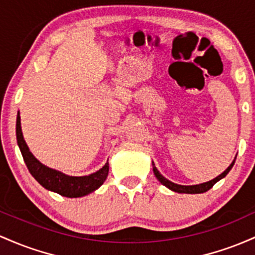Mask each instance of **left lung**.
<instances>
[{"instance_id":"obj_1","label":"left lung","mask_w":255,"mask_h":255,"mask_svg":"<svg viewBox=\"0 0 255 255\" xmlns=\"http://www.w3.org/2000/svg\"><path fill=\"white\" fill-rule=\"evenodd\" d=\"M234 164H235V160L231 162V165L229 166L224 172H223L222 174H219L218 177H216V178L212 179V181L202 183V184H196V185H179V184H176V183L170 182L168 179H166L165 177L159 172L158 168H156L155 165H154V162H153V171H154V174H155L156 178L159 179V182L161 183V184H164L165 187H167L168 189L176 191V193H183V194H201V193H205V191L210 190L217 182L220 181L222 178H224V177L229 173V171L233 168Z\"/></svg>"}]
</instances>
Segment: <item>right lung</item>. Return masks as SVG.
<instances>
[{
	"label": "right lung",
	"instance_id": "1",
	"mask_svg": "<svg viewBox=\"0 0 255 255\" xmlns=\"http://www.w3.org/2000/svg\"><path fill=\"white\" fill-rule=\"evenodd\" d=\"M16 141L22 154L25 164H26L30 173L35 177V179L45 189L55 191L60 195L66 197H79L84 196L91 193L100 185L104 184L108 176V161L101 170L97 172L89 174V176L83 177H72L66 176V174L59 172L56 170H51L37 160L35 156L31 154L24 141L21 132V127H20V116L16 117Z\"/></svg>",
	"mask_w": 255,
	"mask_h": 255
}]
</instances>
